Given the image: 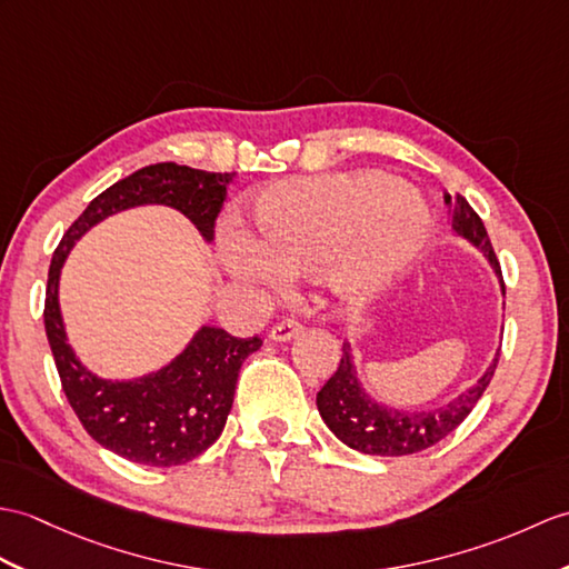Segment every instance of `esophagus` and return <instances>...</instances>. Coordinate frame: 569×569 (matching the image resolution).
I'll use <instances>...</instances> for the list:
<instances>
[{"instance_id":"1","label":"esophagus","mask_w":569,"mask_h":569,"mask_svg":"<svg viewBox=\"0 0 569 569\" xmlns=\"http://www.w3.org/2000/svg\"><path fill=\"white\" fill-rule=\"evenodd\" d=\"M302 332V325L298 322V320H281V322H276L273 327H271V332H269V337L273 339V341H288V339H293L296 335H300Z\"/></svg>"}]
</instances>
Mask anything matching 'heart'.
<instances>
[{
    "label": "heart",
    "mask_w": 569,
    "mask_h": 569,
    "mask_svg": "<svg viewBox=\"0 0 569 569\" xmlns=\"http://www.w3.org/2000/svg\"><path fill=\"white\" fill-rule=\"evenodd\" d=\"M261 240L228 230L224 259L259 281L329 261L341 298L366 300L386 288L425 240V210L382 171L281 181L257 198Z\"/></svg>",
    "instance_id": "1"
}]
</instances>
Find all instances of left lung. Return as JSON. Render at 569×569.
<instances>
[{"instance_id":"1","label":"left lung","mask_w":569,"mask_h":569,"mask_svg":"<svg viewBox=\"0 0 569 569\" xmlns=\"http://www.w3.org/2000/svg\"><path fill=\"white\" fill-rule=\"evenodd\" d=\"M446 203L451 206L453 230L470 240L475 247L482 249L485 257L490 259L495 273L499 276L501 290H505L499 259L480 216L475 213L472 206L460 193H456L453 198L446 196ZM497 363L499 353L495 356V361L487 368L485 376L470 390L458 395L453 402L431 409V412H400V409H388L368 398L359 378H356L351 349L349 345H345L341 347V361L335 376L317 392V409H320L325 425L335 431L337 439L345 441L353 451L368 456L419 453L427 451L433 443H439L448 433L463 425V419L472 412V407L478 405L482 392L490 386Z\"/></svg>"}]
</instances>
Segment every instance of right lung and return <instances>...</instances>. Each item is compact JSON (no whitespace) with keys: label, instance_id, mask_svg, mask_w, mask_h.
Returning a JSON list of instances; mask_svg holds the SVG:
<instances>
[{"label":"right lung","instance_id":"add662e5","mask_svg":"<svg viewBox=\"0 0 569 569\" xmlns=\"http://www.w3.org/2000/svg\"><path fill=\"white\" fill-rule=\"evenodd\" d=\"M232 179L234 171L222 174L177 162L142 167L99 193L62 234L52 254L43 322L64 398L91 439L133 463L183 466L213 446L232 409L240 368L247 356L261 347V339H237L224 329L203 327L162 371L128 382L101 380L77 361L64 341L58 306L62 261L91 224L142 203L181 210L206 240H213L216 220Z\"/></svg>","mask_w":569,"mask_h":569}]
</instances>
